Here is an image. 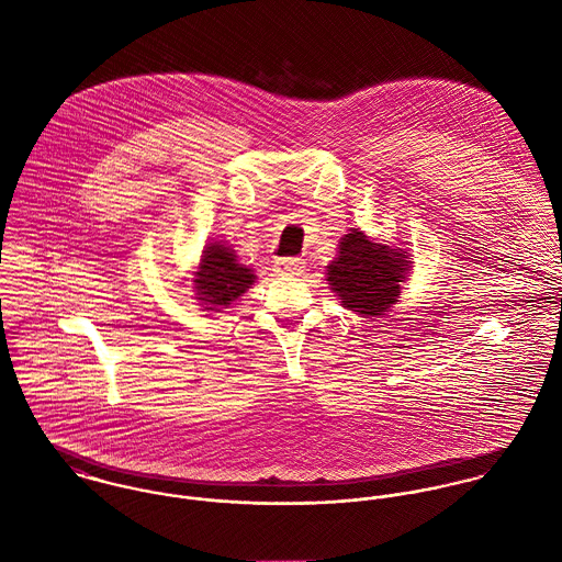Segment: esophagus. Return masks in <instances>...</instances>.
Masks as SVG:
<instances>
[{"mask_svg": "<svg viewBox=\"0 0 562 562\" xmlns=\"http://www.w3.org/2000/svg\"><path fill=\"white\" fill-rule=\"evenodd\" d=\"M305 268V261L301 257H283L277 259V270L283 274H301Z\"/></svg>", "mask_w": 562, "mask_h": 562, "instance_id": "obj_1", "label": "esophagus"}]
</instances>
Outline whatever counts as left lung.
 Segmentation results:
<instances>
[{
  "mask_svg": "<svg viewBox=\"0 0 562 562\" xmlns=\"http://www.w3.org/2000/svg\"><path fill=\"white\" fill-rule=\"evenodd\" d=\"M406 268L402 250L372 244L361 232H352L339 241V255L330 261L326 281L350 312L381 316L401 296Z\"/></svg>",
  "mask_w": 562,
  "mask_h": 562,
  "instance_id": "left-lung-1",
  "label": "left lung"
}]
</instances>
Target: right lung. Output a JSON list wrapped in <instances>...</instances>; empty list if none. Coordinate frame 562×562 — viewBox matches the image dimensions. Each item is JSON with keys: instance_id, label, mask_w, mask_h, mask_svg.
Masks as SVG:
<instances>
[{"instance_id": "add662e5", "label": "right lung", "mask_w": 562, "mask_h": 562, "mask_svg": "<svg viewBox=\"0 0 562 562\" xmlns=\"http://www.w3.org/2000/svg\"><path fill=\"white\" fill-rule=\"evenodd\" d=\"M252 281V270L236 261L234 250L221 241H214L203 250L201 257V266L194 279L196 299L210 305V310L221 312V307L232 305L241 296Z\"/></svg>"}]
</instances>
